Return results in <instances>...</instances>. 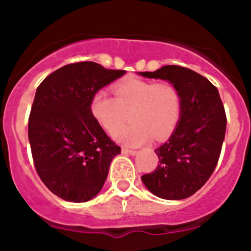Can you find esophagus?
Listing matches in <instances>:
<instances>
[{
  "label": "esophagus",
  "mask_w": 251,
  "mask_h": 251,
  "mask_svg": "<svg viewBox=\"0 0 251 251\" xmlns=\"http://www.w3.org/2000/svg\"><path fill=\"white\" fill-rule=\"evenodd\" d=\"M122 151H123V153H126V154H131V155L137 154V151H135V150H131L127 148H123Z\"/></svg>",
  "instance_id": "esophagus-1"
}]
</instances>
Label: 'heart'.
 Returning a JSON list of instances; mask_svg holds the SVG:
<instances>
[{"label": "heart", "instance_id": "b5f03b06", "mask_svg": "<svg viewBox=\"0 0 251 251\" xmlns=\"http://www.w3.org/2000/svg\"><path fill=\"white\" fill-rule=\"evenodd\" d=\"M114 98L107 92H96L89 101V111L99 125L114 134L127 119L132 124L120 129L117 138L128 145L164 140L172 134L180 119L181 98L178 89L168 82L128 77L116 83Z\"/></svg>", "mask_w": 251, "mask_h": 251}]
</instances>
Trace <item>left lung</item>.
Listing matches in <instances>:
<instances>
[{
  "label": "left lung",
  "mask_w": 251,
  "mask_h": 251,
  "mask_svg": "<svg viewBox=\"0 0 251 251\" xmlns=\"http://www.w3.org/2000/svg\"><path fill=\"white\" fill-rule=\"evenodd\" d=\"M140 75L166 80L181 98L177 127L165 144L154 150L159 165L142 176L152 194L178 201L197 192L212 175L220 158L226 117L218 89L206 77L180 66H164Z\"/></svg>",
  "instance_id": "1"
}]
</instances>
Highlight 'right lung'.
<instances>
[{"instance_id": "obj_1", "label": "right lung", "mask_w": 251, "mask_h": 251, "mask_svg": "<svg viewBox=\"0 0 251 251\" xmlns=\"http://www.w3.org/2000/svg\"><path fill=\"white\" fill-rule=\"evenodd\" d=\"M92 61L71 63L50 74L36 89L28 123L37 175L57 197L87 201L99 194L120 148L89 111L96 92L123 76Z\"/></svg>"}]
</instances>
